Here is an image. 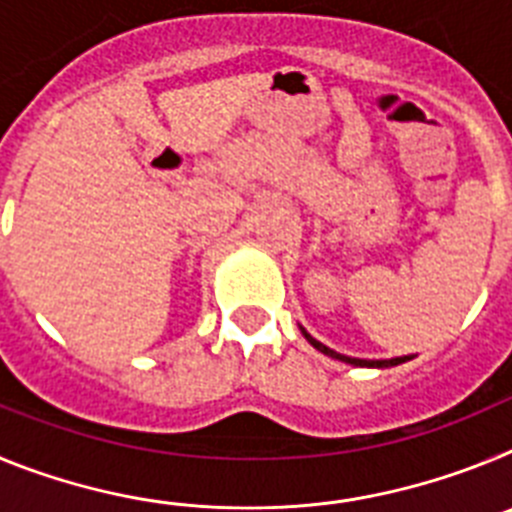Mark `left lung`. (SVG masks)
<instances>
[{
    "mask_svg": "<svg viewBox=\"0 0 512 512\" xmlns=\"http://www.w3.org/2000/svg\"><path fill=\"white\" fill-rule=\"evenodd\" d=\"M300 330H302V336H305L307 341H310V346L318 348L320 354L330 356V359L346 361V364H354V366H377V369H384V366H397V364H405V361L413 359V356H397V359H351V356L338 354V351H333V348H328V346H323V343H320V341H315V338H312L310 333H307V330L302 328V325H300Z\"/></svg>",
    "mask_w": 512,
    "mask_h": 512,
    "instance_id": "1",
    "label": "left lung"
}]
</instances>
